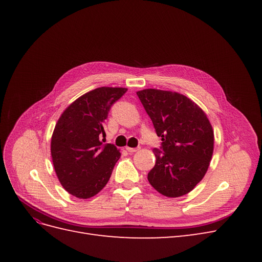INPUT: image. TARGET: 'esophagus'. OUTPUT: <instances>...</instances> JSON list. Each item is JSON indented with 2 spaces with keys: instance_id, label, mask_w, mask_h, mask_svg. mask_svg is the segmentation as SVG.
I'll return each instance as SVG.
<instances>
[{
  "instance_id": "esophagus-1",
  "label": "esophagus",
  "mask_w": 262,
  "mask_h": 262,
  "mask_svg": "<svg viewBox=\"0 0 262 262\" xmlns=\"http://www.w3.org/2000/svg\"><path fill=\"white\" fill-rule=\"evenodd\" d=\"M140 149V147H126V150H128L129 153H136Z\"/></svg>"
}]
</instances>
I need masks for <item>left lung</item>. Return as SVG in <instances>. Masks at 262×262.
<instances>
[{"instance_id":"8db88e82","label":"left lung","mask_w":262,"mask_h":262,"mask_svg":"<svg viewBox=\"0 0 262 262\" xmlns=\"http://www.w3.org/2000/svg\"><path fill=\"white\" fill-rule=\"evenodd\" d=\"M137 95L163 141L161 149H153L156 163L148 182L165 196L189 193L204 177L213 154L214 133L207 115L176 92L148 89Z\"/></svg>"}]
</instances>
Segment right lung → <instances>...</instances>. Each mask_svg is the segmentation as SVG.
<instances>
[{"instance_id": "right-lung-1", "label": "right lung", "mask_w": 262, "mask_h": 262, "mask_svg": "<svg viewBox=\"0 0 262 262\" xmlns=\"http://www.w3.org/2000/svg\"><path fill=\"white\" fill-rule=\"evenodd\" d=\"M128 91L98 87L71 104L55 124L51 138L53 167L62 187L78 199L104 188L121 154L114 144L102 145L104 123L115 102Z\"/></svg>"}]
</instances>
